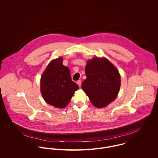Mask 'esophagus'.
Listing matches in <instances>:
<instances>
[{
    "instance_id": "34e87169",
    "label": "esophagus",
    "mask_w": 158,
    "mask_h": 158,
    "mask_svg": "<svg viewBox=\"0 0 158 158\" xmlns=\"http://www.w3.org/2000/svg\"><path fill=\"white\" fill-rule=\"evenodd\" d=\"M77 83L78 85L80 87L81 85V80H78V81H77Z\"/></svg>"
}]
</instances>
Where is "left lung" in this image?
<instances>
[{"instance_id":"left-lung-1","label":"left lung","mask_w":158,"mask_h":158,"mask_svg":"<svg viewBox=\"0 0 158 158\" xmlns=\"http://www.w3.org/2000/svg\"><path fill=\"white\" fill-rule=\"evenodd\" d=\"M86 79L81 88L97 108L113 102L120 90V77L117 69L106 58L88 60L85 68Z\"/></svg>"}]
</instances>
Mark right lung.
Masks as SVG:
<instances>
[{
    "mask_svg": "<svg viewBox=\"0 0 158 158\" xmlns=\"http://www.w3.org/2000/svg\"><path fill=\"white\" fill-rule=\"evenodd\" d=\"M78 88L71 79L69 69L63 64L62 58L52 61L41 78V90L44 100L56 108L66 106Z\"/></svg>",
    "mask_w": 158,
    "mask_h": 158,
    "instance_id": "add662e5",
    "label": "right lung"
}]
</instances>
